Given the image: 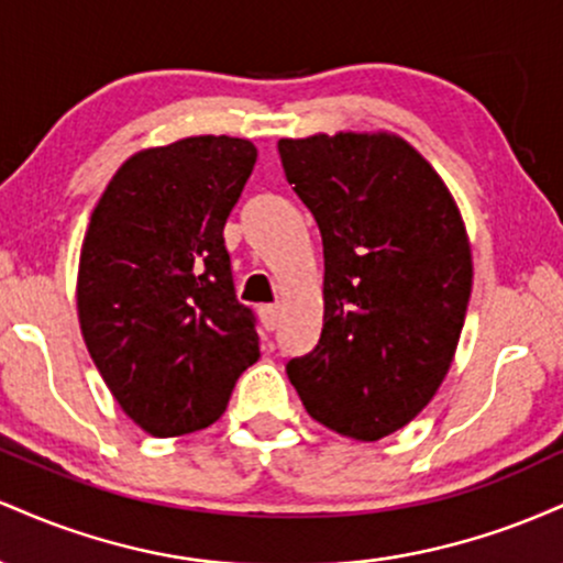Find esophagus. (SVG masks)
<instances>
[{"instance_id": "34e87169", "label": "esophagus", "mask_w": 563, "mask_h": 563, "mask_svg": "<svg viewBox=\"0 0 563 563\" xmlns=\"http://www.w3.org/2000/svg\"><path fill=\"white\" fill-rule=\"evenodd\" d=\"M260 318L267 331H275L277 322H280V307H275V303H264V307H260Z\"/></svg>"}]
</instances>
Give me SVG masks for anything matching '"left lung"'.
<instances>
[{
  "mask_svg": "<svg viewBox=\"0 0 563 563\" xmlns=\"http://www.w3.org/2000/svg\"><path fill=\"white\" fill-rule=\"evenodd\" d=\"M288 185L322 235V333L286 365L314 421L376 442L431 402L461 339L474 280L448 185L389 132L280 140Z\"/></svg>",
  "mask_w": 563,
  "mask_h": 563,
  "instance_id": "obj_1",
  "label": "left lung"
}]
</instances>
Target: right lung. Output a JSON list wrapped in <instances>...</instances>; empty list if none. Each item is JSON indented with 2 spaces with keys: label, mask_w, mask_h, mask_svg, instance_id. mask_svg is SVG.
<instances>
[{
  "label": "right lung",
  "mask_w": 563,
  "mask_h": 563,
  "mask_svg": "<svg viewBox=\"0 0 563 563\" xmlns=\"http://www.w3.org/2000/svg\"><path fill=\"white\" fill-rule=\"evenodd\" d=\"M254 164V142L228 134L147 147L121 164L89 219L76 280L84 344L153 437L214 423L260 360L222 235Z\"/></svg>",
  "instance_id": "add662e5"
}]
</instances>
